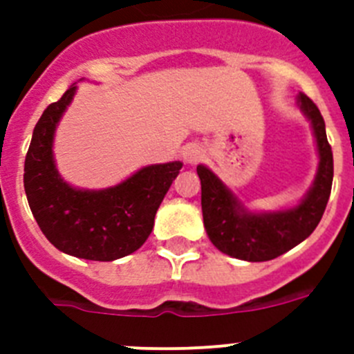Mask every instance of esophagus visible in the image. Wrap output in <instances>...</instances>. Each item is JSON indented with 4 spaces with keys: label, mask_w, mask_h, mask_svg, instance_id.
I'll return each mask as SVG.
<instances>
[{
    "label": "esophagus",
    "mask_w": 354,
    "mask_h": 354,
    "mask_svg": "<svg viewBox=\"0 0 354 354\" xmlns=\"http://www.w3.org/2000/svg\"><path fill=\"white\" fill-rule=\"evenodd\" d=\"M183 158L184 161L189 162V165H196V162H200L204 159V150L200 149L196 143H189V145H186L183 149Z\"/></svg>",
    "instance_id": "obj_1"
}]
</instances>
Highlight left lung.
Here are the masks:
<instances>
[{
    "instance_id": "8db88e82",
    "label": "left lung",
    "mask_w": 354,
    "mask_h": 354,
    "mask_svg": "<svg viewBox=\"0 0 354 354\" xmlns=\"http://www.w3.org/2000/svg\"><path fill=\"white\" fill-rule=\"evenodd\" d=\"M298 102L310 118L319 150L314 186L301 204L289 211L253 214L237 202L209 168L198 165L202 184V214L209 239L220 252L250 262L271 261L310 236L326 209L333 183V152L328 143L324 118L310 97L299 92Z\"/></svg>"
}]
</instances>
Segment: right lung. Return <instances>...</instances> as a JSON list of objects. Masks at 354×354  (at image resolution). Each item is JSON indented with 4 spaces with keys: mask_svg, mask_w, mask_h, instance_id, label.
<instances>
[{
    "mask_svg": "<svg viewBox=\"0 0 354 354\" xmlns=\"http://www.w3.org/2000/svg\"><path fill=\"white\" fill-rule=\"evenodd\" d=\"M76 86L44 109L24 159V192L31 212L49 243L86 261H115L136 252L154 227L162 198L183 162L152 165L101 192L64 183L53 159V136Z\"/></svg>",
    "mask_w": 354,
    "mask_h": 354,
    "instance_id": "1",
    "label": "right lung"
}]
</instances>
